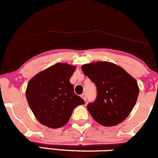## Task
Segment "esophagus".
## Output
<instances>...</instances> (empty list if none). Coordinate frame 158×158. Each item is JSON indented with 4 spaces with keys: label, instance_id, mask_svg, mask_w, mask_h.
<instances>
[{
    "label": "esophagus",
    "instance_id": "esophagus-1",
    "mask_svg": "<svg viewBox=\"0 0 158 158\" xmlns=\"http://www.w3.org/2000/svg\"><path fill=\"white\" fill-rule=\"evenodd\" d=\"M81 97H82V99L85 100V101H86V100H87V94H86L85 93L82 94L81 95Z\"/></svg>",
    "mask_w": 158,
    "mask_h": 158
}]
</instances>
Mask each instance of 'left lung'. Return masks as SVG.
I'll return each mask as SVG.
<instances>
[{
    "label": "left lung",
    "instance_id": "1",
    "mask_svg": "<svg viewBox=\"0 0 158 158\" xmlns=\"http://www.w3.org/2000/svg\"><path fill=\"white\" fill-rule=\"evenodd\" d=\"M82 70L98 90L96 100L87 105L93 118L106 127L122 122L137 100L139 89L136 79L110 62L86 64L82 66Z\"/></svg>",
    "mask_w": 158,
    "mask_h": 158
}]
</instances>
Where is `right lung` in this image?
I'll list each match as a JSON object with an SVG mask.
<instances>
[{"instance_id": "obj_1", "label": "right lung", "mask_w": 158, "mask_h": 158, "mask_svg": "<svg viewBox=\"0 0 158 158\" xmlns=\"http://www.w3.org/2000/svg\"><path fill=\"white\" fill-rule=\"evenodd\" d=\"M76 67L58 63L41 71L27 84L26 98L31 110L41 124L51 128L64 126L74 108L85 101L74 93L70 79Z\"/></svg>"}]
</instances>
